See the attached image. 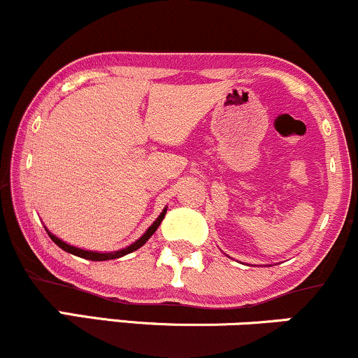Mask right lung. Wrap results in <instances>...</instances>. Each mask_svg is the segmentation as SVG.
I'll list each match as a JSON object with an SVG mask.
<instances>
[{"label": "right lung", "mask_w": 358, "mask_h": 358, "mask_svg": "<svg viewBox=\"0 0 358 358\" xmlns=\"http://www.w3.org/2000/svg\"><path fill=\"white\" fill-rule=\"evenodd\" d=\"M166 213H167V208H164L162 209V213L159 214V217L157 220H155L152 224L149 226V229L145 231L144 234H142L141 238L138 239H136V241L132 243V245H129V246H125V248H122V250H117V251H110V253H103V251H90V250H82V248H77V246H71V245H69V243H65V241H62L60 238L58 236H55L53 233H50L48 229H46V233H48V236L52 238V241L55 243V245H57L58 248H62L63 251H66V253H70V255H75V256H78V258H83V259H90V262H107V259H115V258H122V256H125V255H129V253H132V251H136V250H138V248L141 246H144L147 241H149V238L152 236V234L155 233V229L159 228V226H161V222H162V220H164V216H166Z\"/></svg>", "instance_id": "obj_1"}]
</instances>
